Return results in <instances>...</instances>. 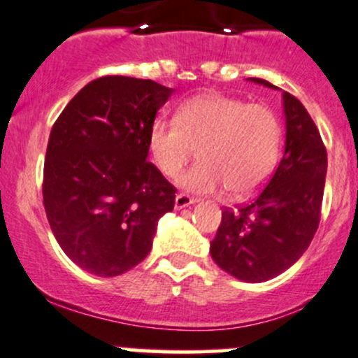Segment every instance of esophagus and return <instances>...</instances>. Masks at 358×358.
Segmentation results:
<instances>
[{
    "label": "esophagus",
    "instance_id": "obj_1",
    "mask_svg": "<svg viewBox=\"0 0 358 358\" xmlns=\"http://www.w3.org/2000/svg\"><path fill=\"white\" fill-rule=\"evenodd\" d=\"M195 202H196V199H193V196L185 195V193H178V195L175 196V208L176 210H180V208L188 207V205H192Z\"/></svg>",
    "mask_w": 358,
    "mask_h": 358
}]
</instances>
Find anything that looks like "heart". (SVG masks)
<instances>
[{
	"instance_id": "heart-1",
	"label": "heart",
	"mask_w": 358,
	"mask_h": 358,
	"mask_svg": "<svg viewBox=\"0 0 358 358\" xmlns=\"http://www.w3.org/2000/svg\"><path fill=\"white\" fill-rule=\"evenodd\" d=\"M281 124L268 106L208 92L185 101L175 119L151 124L148 148L163 175L175 176L196 148L200 162L178 176L195 193L229 188L236 199L254 193L276 165Z\"/></svg>"
}]
</instances>
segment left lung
Here are the masks:
<instances>
[{"label":"left lung","instance_id":"8db88e82","mask_svg":"<svg viewBox=\"0 0 358 358\" xmlns=\"http://www.w3.org/2000/svg\"><path fill=\"white\" fill-rule=\"evenodd\" d=\"M250 82L278 89L264 79ZM285 155L252 202L222 212L210 242L215 264L245 282H264L289 269L313 241L322 212L327 150L305 106L282 92Z\"/></svg>","mask_w":358,"mask_h":358}]
</instances>
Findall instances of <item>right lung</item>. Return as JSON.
I'll return each mask as SVG.
<instances>
[{"mask_svg": "<svg viewBox=\"0 0 358 358\" xmlns=\"http://www.w3.org/2000/svg\"><path fill=\"white\" fill-rule=\"evenodd\" d=\"M175 90L155 80L108 76L65 106L48 138L43 205L72 262L101 278L133 269L150 254L175 187L148 163V134Z\"/></svg>", "mask_w": 358, "mask_h": 358, "instance_id": "right-lung-1", "label": "right lung"}]
</instances>
